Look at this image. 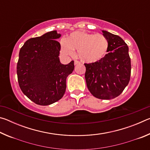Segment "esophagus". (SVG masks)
<instances>
[{"mask_svg":"<svg viewBox=\"0 0 150 150\" xmlns=\"http://www.w3.org/2000/svg\"><path fill=\"white\" fill-rule=\"evenodd\" d=\"M79 63H80V62H79V61L75 60V62H74V64H75V65H78V64H79Z\"/></svg>","mask_w":150,"mask_h":150,"instance_id":"34e87169","label":"esophagus"}]
</instances>
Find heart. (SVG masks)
<instances>
[{
    "mask_svg": "<svg viewBox=\"0 0 150 150\" xmlns=\"http://www.w3.org/2000/svg\"><path fill=\"white\" fill-rule=\"evenodd\" d=\"M108 42L101 34L76 31L71 34L65 40L61 42L63 54L73 55L74 50L78 51V56L84 63L100 62L108 53Z\"/></svg>",
    "mask_w": 150,
    "mask_h": 150,
    "instance_id": "1",
    "label": "heart"
}]
</instances>
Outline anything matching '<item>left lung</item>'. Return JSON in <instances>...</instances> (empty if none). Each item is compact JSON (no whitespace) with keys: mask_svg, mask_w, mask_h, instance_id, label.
Returning a JSON list of instances; mask_svg holds the SVG:
<instances>
[{"mask_svg":"<svg viewBox=\"0 0 150 150\" xmlns=\"http://www.w3.org/2000/svg\"><path fill=\"white\" fill-rule=\"evenodd\" d=\"M108 42V54L100 62L85 63L88 89L96 98L112 99L122 93L130 79L128 47L117 35L103 30Z\"/></svg>","mask_w":150,"mask_h":150,"instance_id":"8db88e82","label":"left lung"}]
</instances>
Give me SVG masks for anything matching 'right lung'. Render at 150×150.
I'll use <instances>...</instances> for the list:
<instances>
[{
    "mask_svg": "<svg viewBox=\"0 0 150 150\" xmlns=\"http://www.w3.org/2000/svg\"><path fill=\"white\" fill-rule=\"evenodd\" d=\"M61 34L56 30L30 38L19 52L17 63L20 89L29 99L39 105H49L64 95L66 79L74 69V62L61 63Z\"/></svg>",
    "mask_w": 150,
    "mask_h": 150,
    "instance_id": "add662e5",
    "label": "right lung"
}]
</instances>
